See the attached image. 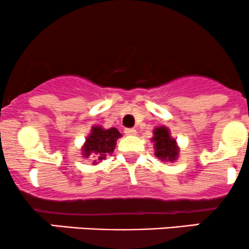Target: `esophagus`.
I'll return each mask as SVG.
<instances>
[{"label": "esophagus", "mask_w": 249, "mask_h": 249, "mask_svg": "<svg viewBox=\"0 0 249 249\" xmlns=\"http://www.w3.org/2000/svg\"><path fill=\"white\" fill-rule=\"evenodd\" d=\"M125 134H126V136H136L137 134V130L136 128H125Z\"/></svg>", "instance_id": "1"}]
</instances>
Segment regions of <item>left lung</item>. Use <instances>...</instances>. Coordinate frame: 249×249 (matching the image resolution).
<instances>
[{
	"label": "left lung",
	"mask_w": 249,
	"mask_h": 249,
	"mask_svg": "<svg viewBox=\"0 0 249 249\" xmlns=\"http://www.w3.org/2000/svg\"><path fill=\"white\" fill-rule=\"evenodd\" d=\"M151 142L154 145V154L160 161L173 162L179 157V146L177 141L171 137L170 130L166 126H159L153 130Z\"/></svg>",
	"instance_id": "1"
}]
</instances>
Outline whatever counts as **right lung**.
Masks as SVG:
<instances>
[{
  "label": "right lung",
  "mask_w": 249,
  "mask_h": 249,
  "mask_svg": "<svg viewBox=\"0 0 249 249\" xmlns=\"http://www.w3.org/2000/svg\"><path fill=\"white\" fill-rule=\"evenodd\" d=\"M122 134L116 127L104 128L103 126H92L90 133L85 139L84 145L82 146V156L84 158H93V165L99 164L102 160L107 159V154L115 151L117 139L121 138Z\"/></svg>",
  "instance_id": "1"
}]
</instances>
